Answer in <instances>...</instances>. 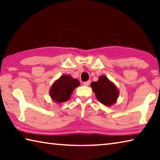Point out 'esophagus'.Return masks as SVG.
<instances>
[{
  "label": "esophagus",
  "mask_w": 160,
  "mask_h": 160,
  "mask_svg": "<svg viewBox=\"0 0 160 160\" xmlns=\"http://www.w3.org/2000/svg\"><path fill=\"white\" fill-rule=\"evenodd\" d=\"M90 84V80H88V81H86V82H83V85H86V86H88Z\"/></svg>",
  "instance_id": "1"
}]
</instances>
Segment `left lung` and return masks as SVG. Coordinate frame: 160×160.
Listing matches in <instances>:
<instances>
[{
  "label": "left lung",
  "instance_id": "1",
  "mask_svg": "<svg viewBox=\"0 0 160 160\" xmlns=\"http://www.w3.org/2000/svg\"><path fill=\"white\" fill-rule=\"evenodd\" d=\"M97 99L106 106H112L118 97V90L106 76H100L98 81L91 83Z\"/></svg>",
  "mask_w": 160,
  "mask_h": 160
}]
</instances>
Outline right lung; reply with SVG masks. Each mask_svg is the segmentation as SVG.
Instances as JSON below:
<instances>
[{
  "instance_id": "obj_1",
  "label": "right lung",
  "mask_w": 160,
  "mask_h": 160,
  "mask_svg": "<svg viewBox=\"0 0 160 160\" xmlns=\"http://www.w3.org/2000/svg\"><path fill=\"white\" fill-rule=\"evenodd\" d=\"M80 82L70 75H62L51 86L50 95L53 101L61 103L69 99L74 89L79 86Z\"/></svg>"
}]
</instances>
